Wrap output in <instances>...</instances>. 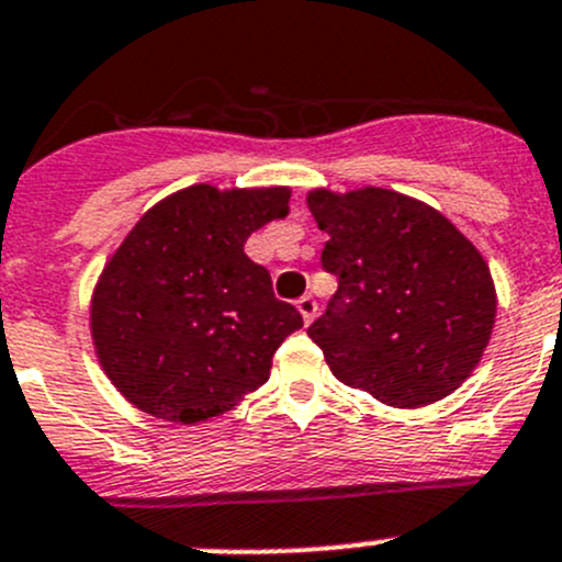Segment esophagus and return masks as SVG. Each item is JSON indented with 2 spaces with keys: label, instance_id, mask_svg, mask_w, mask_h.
I'll list each match as a JSON object with an SVG mask.
<instances>
[{
  "label": "esophagus",
  "instance_id": "34e87169",
  "mask_svg": "<svg viewBox=\"0 0 562 562\" xmlns=\"http://www.w3.org/2000/svg\"><path fill=\"white\" fill-rule=\"evenodd\" d=\"M296 307H299V313H302V317H304V323H313L315 321V315H317V302L313 296H302L296 302Z\"/></svg>",
  "mask_w": 562,
  "mask_h": 562
}]
</instances>
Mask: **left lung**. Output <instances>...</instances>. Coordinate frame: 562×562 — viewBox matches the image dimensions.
I'll return each instance as SVG.
<instances>
[{
    "instance_id": "left-lung-1",
    "label": "left lung",
    "mask_w": 562,
    "mask_h": 562,
    "mask_svg": "<svg viewBox=\"0 0 562 562\" xmlns=\"http://www.w3.org/2000/svg\"><path fill=\"white\" fill-rule=\"evenodd\" d=\"M337 293L307 334L345 386L391 407L457 391L495 328L497 293L473 241L429 203L383 187L307 192Z\"/></svg>"
}]
</instances>
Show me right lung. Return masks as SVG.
Returning <instances> with one entry per match:
<instances>
[{
    "mask_svg": "<svg viewBox=\"0 0 562 562\" xmlns=\"http://www.w3.org/2000/svg\"><path fill=\"white\" fill-rule=\"evenodd\" d=\"M291 187L192 184L162 198L108 258L89 328L108 381L138 411L198 424L269 381L271 356L302 328L249 234L288 217Z\"/></svg>",
    "mask_w": 562,
    "mask_h": 562,
    "instance_id": "obj_1",
    "label": "right lung"
}]
</instances>
